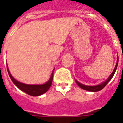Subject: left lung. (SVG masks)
Wrapping results in <instances>:
<instances>
[{
    "mask_svg": "<svg viewBox=\"0 0 123 123\" xmlns=\"http://www.w3.org/2000/svg\"><path fill=\"white\" fill-rule=\"evenodd\" d=\"M118 62H119V57L117 58V64L115 65V68H114L113 71V72L111 73V74L109 76V77L107 78V80H105L104 82L101 83L100 84H99V85H97V86H86V85H84V84H82L81 83L78 82L77 80H75L76 81V84H78V86H80V88L83 89V90H87V91H90V92H98V91H100L103 88H105V86L107 84V83L111 80V78H113V76H114L115 74V72L117 70V65H118Z\"/></svg>",
    "mask_w": 123,
    "mask_h": 123,
    "instance_id": "left-lung-1",
    "label": "left lung"
}]
</instances>
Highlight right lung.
Listing matches in <instances>:
<instances>
[{
	"mask_svg": "<svg viewBox=\"0 0 123 123\" xmlns=\"http://www.w3.org/2000/svg\"><path fill=\"white\" fill-rule=\"evenodd\" d=\"M7 66V70L8 72L10 77L11 78V80L14 84L15 85L17 86L18 88L20 89V90L26 93L27 94L31 96H39L45 93L46 92H47L49 89L51 87V84H52V82H53V71L51 74V76L50 79L49 80L48 82H47L45 84H41V85H29V84H23L20 82H18L17 80L14 79L13 76H12L8 68V65Z\"/></svg>",
	"mask_w": 123,
	"mask_h": 123,
	"instance_id": "right-lung-1",
	"label": "right lung"
}]
</instances>
